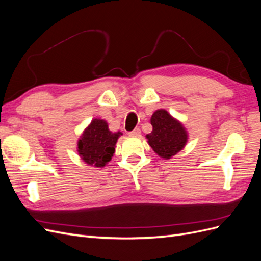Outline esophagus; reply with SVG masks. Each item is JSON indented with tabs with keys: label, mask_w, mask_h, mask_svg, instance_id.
<instances>
[{
	"label": "esophagus",
	"mask_w": 261,
	"mask_h": 261,
	"mask_svg": "<svg viewBox=\"0 0 261 261\" xmlns=\"http://www.w3.org/2000/svg\"><path fill=\"white\" fill-rule=\"evenodd\" d=\"M129 136H140V129L138 127H136L135 129H133L132 132L128 133Z\"/></svg>",
	"instance_id": "esophagus-1"
}]
</instances>
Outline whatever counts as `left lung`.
Listing matches in <instances>:
<instances>
[{"instance_id":"obj_1","label":"left lung","mask_w":261,"mask_h":261,"mask_svg":"<svg viewBox=\"0 0 261 261\" xmlns=\"http://www.w3.org/2000/svg\"><path fill=\"white\" fill-rule=\"evenodd\" d=\"M152 132L146 136L148 144L155 153L170 159L184 148L187 133L178 121L174 120L165 110H158L150 120Z\"/></svg>"}]
</instances>
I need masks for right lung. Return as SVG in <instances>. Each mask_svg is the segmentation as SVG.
I'll use <instances>...</instances> for the list:
<instances>
[{"label":"right lung","instance_id":"obj_1","mask_svg":"<svg viewBox=\"0 0 261 261\" xmlns=\"http://www.w3.org/2000/svg\"><path fill=\"white\" fill-rule=\"evenodd\" d=\"M121 132H110L106 121L94 118L78 141V153L89 165L103 168L112 159Z\"/></svg>","mask_w":261,"mask_h":261}]
</instances>
